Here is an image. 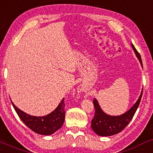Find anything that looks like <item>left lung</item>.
Segmentation results:
<instances>
[{"instance_id":"8db88e82","label":"left lung","mask_w":153,"mask_h":153,"mask_svg":"<svg viewBox=\"0 0 153 153\" xmlns=\"http://www.w3.org/2000/svg\"><path fill=\"white\" fill-rule=\"evenodd\" d=\"M131 45V47L136 54L137 57L138 58L141 66H142V58L140 53L137 52L136 48L134 45ZM142 96V90L139 99L135 102V104L126 111V113L121 115V116H110L106 114L101 109L100 106L99 105L98 102L95 98L93 100L94 107H95V116L92 120L91 127L92 130L99 136L102 137H108L121 132L128 124L133 118L134 115L136 113L137 109L140 105V101Z\"/></svg>"}]
</instances>
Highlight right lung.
Returning <instances> with one entry per match:
<instances>
[{"mask_svg": "<svg viewBox=\"0 0 153 153\" xmlns=\"http://www.w3.org/2000/svg\"><path fill=\"white\" fill-rule=\"evenodd\" d=\"M19 117L24 123L35 133L42 135H51L63 126L65 120L64 98L58 107L51 114L44 116H33L26 114L16 107L11 101Z\"/></svg>", "mask_w": 153, "mask_h": 153, "instance_id": "add662e5", "label": "right lung"}]
</instances>
